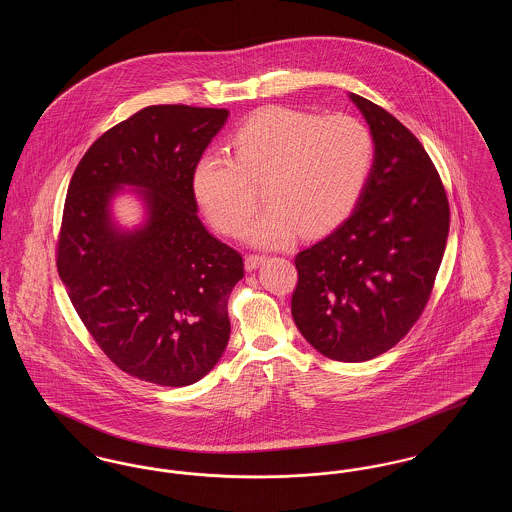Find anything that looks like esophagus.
<instances>
[{
    "label": "esophagus",
    "instance_id": "esophagus-1",
    "mask_svg": "<svg viewBox=\"0 0 512 512\" xmlns=\"http://www.w3.org/2000/svg\"><path fill=\"white\" fill-rule=\"evenodd\" d=\"M263 263H265V257H263V255H247V257H245V270L251 272V270L261 267Z\"/></svg>",
    "mask_w": 512,
    "mask_h": 512
}]
</instances>
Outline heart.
<instances>
[{"instance_id":"b5f03b06","label":"heart","mask_w":512,"mask_h":512,"mask_svg":"<svg viewBox=\"0 0 512 512\" xmlns=\"http://www.w3.org/2000/svg\"><path fill=\"white\" fill-rule=\"evenodd\" d=\"M234 157L207 151L195 163V201L226 236H240L257 205L249 182H263L268 205L247 240L284 247L301 232L317 238L338 228L363 197L374 167L365 122L272 105L255 111L232 136Z\"/></svg>"}]
</instances>
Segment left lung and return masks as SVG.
I'll return each mask as SVG.
<instances>
[{
    "label": "left lung",
    "instance_id": "left-lung-1",
    "mask_svg": "<svg viewBox=\"0 0 512 512\" xmlns=\"http://www.w3.org/2000/svg\"><path fill=\"white\" fill-rule=\"evenodd\" d=\"M374 138V167L355 211L297 253L292 317L318 353L363 363L391 349L420 317L449 234L438 171L413 132L349 94Z\"/></svg>",
    "mask_w": 512,
    "mask_h": 512
}]
</instances>
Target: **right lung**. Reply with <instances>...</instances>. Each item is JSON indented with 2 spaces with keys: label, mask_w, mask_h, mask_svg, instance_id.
Segmentation results:
<instances>
[{
  "label": "right lung",
  "mask_w": 512,
  "mask_h": 512,
  "mask_svg": "<svg viewBox=\"0 0 512 512\" xmlns=\"http://www.w3.org/2000/svg\"><path fill=\"white\" fill-rule=\"evenodd\" d=\"M226 109L151 105L107 130L74 171L57 270L88 332L130 376L190 386L219 363L228 297L244 259L197 217L195 163L228 121ZM134 194L128 229L114 199Z\"/></svg>",
  "instance_id": "obj_1"
}]
</instances>
